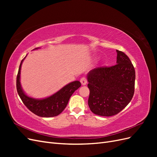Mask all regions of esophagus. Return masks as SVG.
<instances>
[{
    "label": "esophagus",
    "mask_w": 157,
    "mask_h": 157,
    "mask_svg": "<svg viewBox=\"0 0 157 157\" xmlns=\"http://www.w3.org/2000/svg\"><path fill=\"white\" fill-rule=\"evenodd\" d=\"M80 82L82 85H86L87 84V79L85 77H83L80 79Z\"/></svg>",
    "instance_id": "34e87169"
}]
</instances>
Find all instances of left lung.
Segmentation results:
<instances>
[{"mask_svg": "<svg viewBox=\"0 0 157 157\" xmlns=\"http://www.w3.org/2000/svg\"><path fill=\"white\" fill-rule=\"evenodd\" d=\"M117 64L98 67L88 74V105L96 115H117L130 102L134 94V65L124 52L117 50Z\"/></svg>", "mask_w": 157, "mask_h": 157, "instance_id": "left-lung-1", "label": "left lung"}]
</instances>
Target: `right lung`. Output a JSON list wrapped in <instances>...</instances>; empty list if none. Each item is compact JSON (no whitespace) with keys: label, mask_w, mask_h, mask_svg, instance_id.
I'll return each mask as SVG.
<instances>
[{"label":"right lung","mask_w":157,"mask_h":157,"mask_svg":"<svg viewBox=\"0 0 157 157\" xmlns=\"http://www.w3.org/2000/svg\"><path fill=\"white\" fill-rule=\"evenodd\" d=\"M23 58L20 65L16 78V88L19 96L27 108L36 115L41 117H53L58 116L67 106L71 96L81 86L79 81H74L66 85L59 91L52 96L42 99L28 97L21 89L20 84V72Z\"/></svg>","instance_id":"right-lung-1"}]
</instances>
